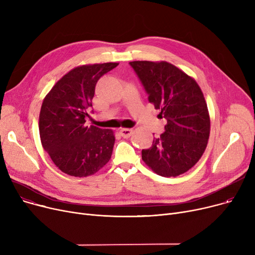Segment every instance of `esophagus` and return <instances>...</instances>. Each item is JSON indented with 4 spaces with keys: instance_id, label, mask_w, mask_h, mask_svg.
Returning a JSON list of instances; mask_svg holds the SVG:
<instances>
[{
    "instance_id": "esophagus-1",
    "label": "esophagus",
    "mask_w": 255,
    "mask_h": 255,
    "mask_svg": "<svg viewBox=\"0 0 255 255\" xmlns=\"http://www.w3.org/2000/svg\"><path fill=\"white\" fill-rule=\"evenodd\" d=\"M120 133H121V135H122L123 137H129L133 133V130L129 129V128H122V129L120 130Z\"/></svg>"
}]
</instances>
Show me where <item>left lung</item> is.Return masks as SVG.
<instances>
[{
    "label": "left lung",
    "instance_id": "8db88e82",
    "mask_svg": "<svg viewBox=\"0 0 255 255\" xmlns=\"http://www.w3.org/2000/svg\"><path fill=\"white\" fill-rule=\"evenodd\" d=\"M149 101L167 121L165 131L141 151L143 162L162 177H178L192 168L208 144L211 121L195 79L166 61H133Z\"/></svg>",
    "mask_w": 255,
    "mask_h": 255
}]
</instances>
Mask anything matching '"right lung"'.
Listing matches in <instances>:
<instances>
[{"mask_svg":"<svg viewBox=\"0 0 255 255\" xmlns=\"http://www.w3.org/2000/svg\"><path fill=\"white\" fill-rule=\"evenodd\" d=\"M118 65L77 66L62 76L43 99L39 115L40 139L52 162L67 175L89 177L110 161L115 132L85 123L97 82Z\"/></svg>","mask_w":255,"mask_h":255,"instance_id":"obj_1","label":"right lung"}]
</instances>
